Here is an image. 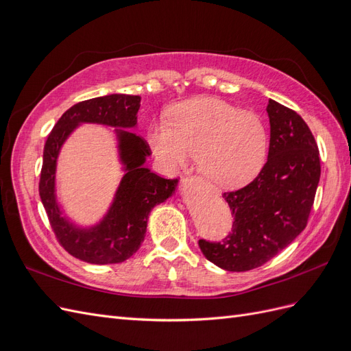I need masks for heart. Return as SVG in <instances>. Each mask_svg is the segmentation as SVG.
<instances>
[{
    "label": "heart",
    "mask_w": 351,
    "mask_h": 351,
    "mask_svg": "<svg viewBox=\"0 0 351 351\" xmlns=\"http://www.w3.org/2000/svg\"><path fill=\"white\" fill-rule=\"evenodd\" d=\"M168 115L171 125L162 121L147 130L151 149L167 171H177L196 155L208 182L232 189L252 182L267 162L269 129L256 112L200 97L177 104Z\"/></svg>",
    "instance_id": "obj_1"
}]
</instances>
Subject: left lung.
I'll return each mask as SVG.
<instances>
[{
	"mask_svg": "<svg viewBox=\"0 0 351 351\" xmlns=\"http://www.w3.org/2000/svg\"><path fill=\"white\" fill-rule=\"evenodd\" d=\"M268 161L243 189L222 195L234 217L222 241L199 240L217 267L250 271L271 261L306 228L321 177L315 137L295 111L269 99Z\"/></svg>",
	"mask_w": 351,
	"mask_h": 351,
	"instance_id": "obj_1",
	"label": "left lung"
}]
</instances>
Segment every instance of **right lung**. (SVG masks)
Masks as SVG:
<instances>
[{"mask_svg": "<svg viewBox=\"0 0 351 351\" xmlns=\"http://www.w3.org/2000/svg\"><path fill=\"white\" fill-rule=\"evenodd\" d=\"M141 97L112 93L73 105L51 130L44 147L39 196L52 231L71 256L95 265L120 263L139 250L154 206L171 197L178 180H167L145 167L152 152L141 136L130 130L137 124ZM83 122L116 127L121 162L126 174L107 215L92 228H79L62 217L55 195L56 161L62 145Z\"/></svg>", "mask_w": 351, "mask_h": 351, "instance_id": "right-lung-1", "label": "right lung"}]
</instances>
